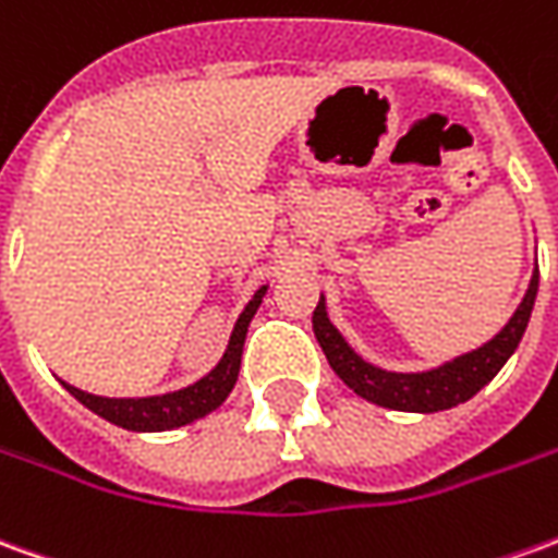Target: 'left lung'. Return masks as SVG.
<instances>
[{"label": "left lung", "mask_w": 558, "mask_h": 558, "mask_svg": "<svg viewBox=\"0 0 558 558\" xmlns=\"http://www.w3.org/2000/svg\"><path fill=\"white\" fill-rule=\"evenodd\" d=\"M537 295V268L523 302L517 305L513 317L501 326V332L493 335L486 344L469 350L450 362H441L426 372H387L374 362L362 360L347 338L329 319L326 299L319 295V305L314 307V335L332 365V372L344 380L356 396L372 404L389 408V411H411V414H435V411H450L456 404L477 396L498 372L501 365L513 356V350L523 341L525 326L532 317Z\"/></svg>", "instance_id": "left-lung-1"}]
</instances>
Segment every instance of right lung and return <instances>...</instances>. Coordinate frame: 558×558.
Wrapping results in <instances>:
<instances>
[{
	"label": "right lung",
	"instance_id": "add662e5",
	"mask_svg": "<svg viewBox=\"0 0 558 558\" xmlns=\"http://www.w3.org/2000/svg\"><path fill=\"white\" fill-rule=\"evenodd\" d=\"M268 287H259L253 292V299L244 305V311L235 319V329L229 335V344L220 362L214 365L205 377H198L196 384L174 392H162V396H144V399H108V396H93L84 389L72 387L62 380V387L69 389L84 408L93 414H99L108 423L130 432H169V428H181L193 420H202L211 411H217L232 392L235 380H239L241 368V350H244V338H247V326H251L253 314L263 305V295Z\"/></svg>",
	"mask_w": 558,
	"mask_h": 558
}]
</instances>
